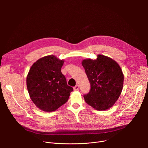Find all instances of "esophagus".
<instances>
[{
    "label": "esophagus",
    "instance_id": "obj_1",
    "mask_svg": "<svg viewBox=\"0 0 148 148\" xmlns=\"http://www.w3.org/2000/svg\"><path fill=\"white\" fill-rule=\"evenodd\" d=\"M78 89H79V86H78V85H76V86L74 87V90L75 91L78 90Z\"/></svg>",
    "mask_w": 148,
    "mask_h": 148
}]
</instances>
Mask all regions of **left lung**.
<instances>
[{
    "mask_svg": "<svg viewBox=\"0 0 148 148\" xmlns=\"http://www.w3.org/2000/svg\"><path fill=\"white\" fill-rule=\"evenodd\" d=\"M82 65L90 83V90L84 95L85 101L98 111L111 108L119 98L123 88V75L112 58L98 55L95 60H84Z\"/></svg>",
    "mask_w": 148,
    "mask_h": 148,
    "instance_id": "1",
    "label": "left lung"
}]
</instances>
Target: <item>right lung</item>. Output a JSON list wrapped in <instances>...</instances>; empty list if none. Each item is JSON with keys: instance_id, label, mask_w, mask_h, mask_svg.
<instances>
[{"instance_id": "add662e5", "label": "right lung", "mask_w": 148, "mask_h": 148, "mask_svg": "<svg viewBox=\"0 0 148 148\" xmlns=\"http://www.w3.org/2000/svg\"><path fill=\"white\" fill-rule=\"evenodd\" d=\"M63 63L54 56H47L38 60L29 70L26 79L29 94L42 111H56L67 102L73 91L61 71Z\"/></svg>"}]
</instances>
